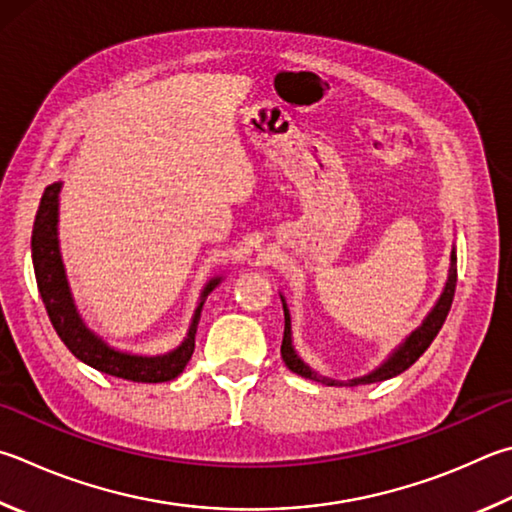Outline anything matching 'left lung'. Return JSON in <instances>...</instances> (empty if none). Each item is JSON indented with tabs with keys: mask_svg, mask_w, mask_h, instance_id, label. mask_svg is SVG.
Instances as JSON below:
<instances>
[{
	"mask_svg": "<svg viewBox=\"0 0 512 512\" xmlns=\"http://www.w3.org/2000/svg\"><path fill=\"white\" fill-rule=\"evenodd\" d=\"M454 288H457V248L452 246V253H450V268H448V280H445L443 291L439 295V300L432 306V311L425 315V320L418 324V327L407 336L401 345H398L389 356L380 362V365L369 371L365 376H358V378H351V380H336V378H329V376H322L318 371L311 369L306 362L297 356V351L293 347V329H291V313H288V306L284 295L282 297V306H284V340H282V360L286 362V367L293 371V374L302 376V378H309L315 380V383H322V385H329V387H342V385H349V387H356V385H371V383H380V380H389L398 374H403L405 369H410L414 362L423 356L425 349L432 345V340L436 338V333L441 331L445 318H448L450 313V306L454 300Z\"/></svg>",
	"mask_w": 512,
	"mask_h": 512,
	"instance_id": "8db88e82",
	"label": "left lung"
}]
</instances>
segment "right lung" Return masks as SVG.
<instances>
[{
	"mask_svg": "<svg viewBox=\"0 0 512 512\" xmlns=\"http://www.w3.org/2000/svg\"><path fill=\"white\" fill-rule=\"evenodd\" d=\"M60 190L62 181L46 185L40 199V208H37L31 237L37 291L42 295V302L46 306V313H49L53 329L58 331L60 340L67 345L73 356L85 362V365L102 371V374L134 380V383H167V380L176 378L192 358L194 336H197L201 309L206 304V297L215 291L224 277H212L203 286L197 309H194L192 315L190 329L176 349L159 353V356H141V353H129L111 347L109 342L102 340L98 333L87 327L82 315L78 313L76 302H73L58 239Z\"/></svg>",
	"mask_w": 512,
	"mask_h": 512,
	"instance_id": "add662e5",
	"label": "right lung"
}]
</instances>
